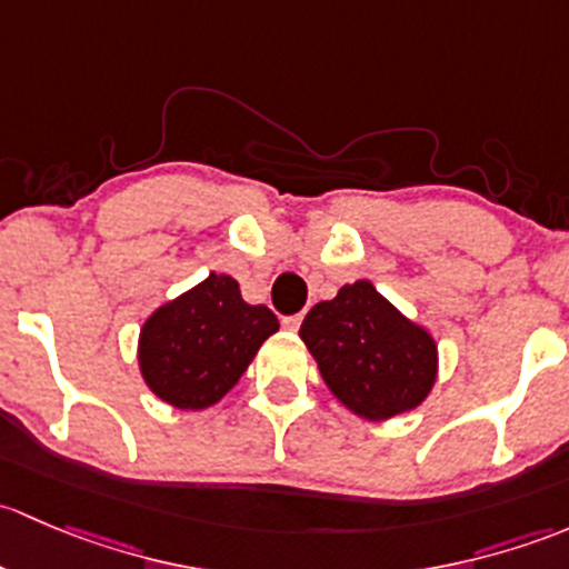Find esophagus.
I'll list each match as a JSON object with an SVG mask.
<instances>
[{
  "instance_id": "esophagus-1",
  "label": "esophagus",
  "mask_w": 569,
  "mask_h": 569,
  "mask_svg": "<svg viewBox=\"0 0 569 569\" xmlns=\"http://www.w3.org/2000/svg\"><path fill=\"white\" fill-rule=\"evenodd\" d=\"M301 320L303 315H290V318H282V326L287 331H298V328H301Z\"/></svg>"
}]
</instances>
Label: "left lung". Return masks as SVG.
Masks as SVG:
<instances>
[{
    "instance_id": "8db88e82",
    "label": "left lung",
    "mask_w": 569,
    "mask_h": 569,
    "mask_svg": "<svg viewBox=\"0 0 569 569\" xmlns=\"http://www.w3.org/2000/svg\"><path fill=\"white\" fill-rule=\"evenodd\" d=\"M298 333L331 395L370 421L413 411L436 383V339L367 279L315 303Z\"/></svg>"
}]
</instances>
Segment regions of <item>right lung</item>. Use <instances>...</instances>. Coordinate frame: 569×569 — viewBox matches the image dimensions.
<instances>
[{"label": "right lung", "instance_id": "right-lung-1", "mask_svg": "<svg viewBox=\"0 0 569 569\" xmlns=\"http://www.w3.org/2000/svg\"><path fill=\"white\" fill-rule=\"evenodd\" d=\"M277 331L271 309L246 303L227 273H210L144 320L139 370L158 400L202 411L241 380L260 345Z\"/></svg>", "mask_w": 569, "mask_h": 569}]
</instances>
